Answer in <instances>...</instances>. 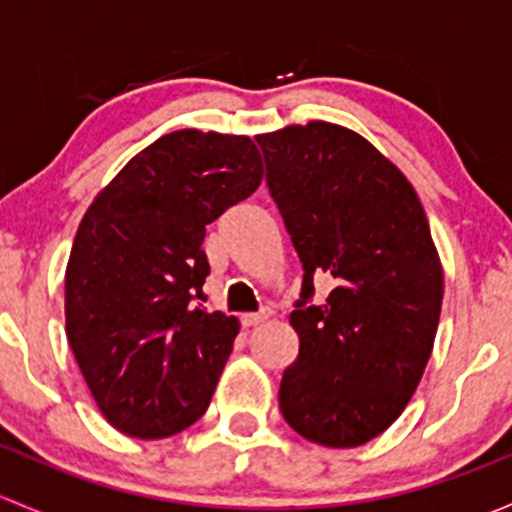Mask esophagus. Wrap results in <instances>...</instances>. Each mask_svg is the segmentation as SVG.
I'll list each match as a JSON object with an SVG mask.
<instances>
[{
	"mask_svg": "<svg viewBox=\"0 0 512 512\" xmlns=\"http://www.w3.org/2000/svg\"><path fill=\"white\" fill-rule=\"evenodd\" d=\"M267 317H270V314H267V312H257V314H242V317H240V322H242V327H257V324H262V322H265Z\"/></svg>",
	"mask_w": 512,
	"mask_h": 512,
	"instance_id": "1",
	"label": "esophagus"
}]
</instances>
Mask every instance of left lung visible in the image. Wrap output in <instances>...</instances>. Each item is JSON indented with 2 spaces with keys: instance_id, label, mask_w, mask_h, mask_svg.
Returning <instances> with one entry per match:
<instances>
[{
  "instance_id": "left-lung-1",
  "label": "left lung",
  "mask_w": 512,
  "mask_h": 512,
  "mask_svg": "<svg viewBox=\"0 0 512 512\" xmlns=\"http://www.w3.org/2000/svg\"><path fill=\"white\" fill-rule=\"evenodd\" d=\"M257 143L304 267L282 416L319 446H361L406 409L436 339L443 270L426 213L406 175L337 123L287 126ZM314 274L333 282L322 305L308 304Z\"/></svg>"
}]
</instances>
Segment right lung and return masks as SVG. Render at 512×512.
Returning <instances> with one entry per match:
<instances>
[{
	"mask_svg": "<svg viewBox=\"0 0 512 512\" xmlns=\"http://www.w3.org/2000/svg\"><path fill=\"white\" fill-rule=\"evenodd\" d=\"M262 183L247 136H160L86 210L66 265V337L106 421L165 438L210 406L240 322L203 312L205 225Z\"/></svg>",
	"mask_w": 512,
	"mask_h": 512,
	"instance_id": "add662e5",
	"label": "right lung"
}]
</instances>
